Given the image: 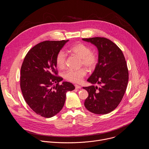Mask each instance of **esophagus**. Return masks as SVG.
I'll return each mask as SVG.
<instances>
[{"label": "esophagus", "mask_w": 149, "mask_h": 149, "mask_svg": "<svg viewBox=\"0 0 149 149\" xmlns=\"http://www.w3.org/2000/svg\"><path fill=\"white\" fill-rule=\"evenodd\" d=\"M75 87L76 89H80L81 88V87L78 86V85H75Z\"/></svg>", "instance_id": "esophagus-1"}]
</instances>
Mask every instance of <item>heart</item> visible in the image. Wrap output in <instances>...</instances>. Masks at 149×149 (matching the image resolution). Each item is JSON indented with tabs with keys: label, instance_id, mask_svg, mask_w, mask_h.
<instances>
[{
	"label": "heart",
	"instance_id": "1",
	"mask_svg": "<svg viewBox=\"0 0 149 149\" xmlns=\"http://www.w3.org/2000/svg\"><path fill=\"white\" fill-rule=\"evenodd\" d=\"M70 52L80 58L81 66H84L88 70H93L97 66L98 58L97 54L91 52L88 46L82 43H78L70 49ZM56 65L59 69L65 68L67 62V55L63 51L58 52L55 59ZM87 71L85 68L78 70H69L64 74V78L68 81L74 83H80L86 75Z\"/></svg>",
	"mask_w": 149,
	"mask_h": 149
}]
</instances>
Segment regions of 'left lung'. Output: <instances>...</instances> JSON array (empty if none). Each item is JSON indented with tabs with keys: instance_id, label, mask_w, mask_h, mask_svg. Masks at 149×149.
Wrapping results in <instances>:
<instances>
[{
	"instance_id": "obj_1",
	"label": "left lung",
	"mask_w": 149,
	"mask_h": 149,
	"mask_svg": "<svg viewBox=\"0 0 149 149\" xmlns=\"http://www.w3.org/2000/svg\"><path fill=\"white\" fill-rule=\"evenodd\" d=\"M98 51V62L87 81L100 87H83L88 93L84 105L90 112L105 114L118 105L126 91L129 70L122 51L110 39L103 37L83 38Z\"/></svg>"
}]
</instances>
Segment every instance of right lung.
Returning <instances> with one entry per match:
<instances>
[{
    "label": "right lung",
    "mask_w": 149,
    "mask_h": 149,
    "mask_svg": "<svg viewBox=\"0 0 149 149\" xmlns=\"http://www.w3.org/2000/svg\"><path fill=\"white\" fill-rule=\"evenodd\" d=\"M69 40H45L32 48L20 69V86L24 98L37 114L50 118L63 108L66 93L75 87L58 76L56 56Z\"/></svg>",
    "instance_id": "right-lung-1"
}]
</instances>
